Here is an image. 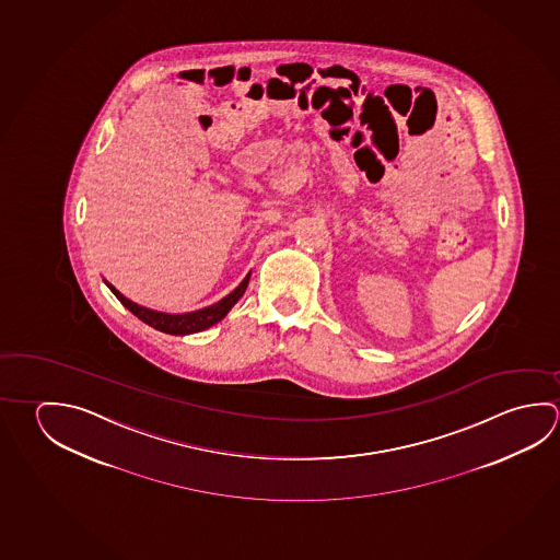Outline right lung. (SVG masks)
<instances>
[{
  "label": "right lung",
  "instance_id": "1",
  "mask_svg": "<svg viewBox=\"0 0 560 560\" xmlns=\"http://www.w3.org/2000/svg\"><path fill=\"white\" fill-rule=\"evenodd\" d=\"M249 277H252V273H247L244 277V281L237 284L232 293L226 294L224 299H220L218 303L205 306V308H198V311H192V313L183 314L161 313V311H153V308H148V306H141V304L133 303V301H129L128 296L119 293L114 284L108 283V281H104V283L108 284L109 291L118 296L119 303L124 304L129 313L136 314L139 320H143V323L153 326L155 330H161V332L173 334V336H187V334L207 330L210 326L220 323L232 311V306L242 299V294L246 293Z\"/></svg>",
  "mask_w": 560,
  "mask_h": 560
}]
</instances>
